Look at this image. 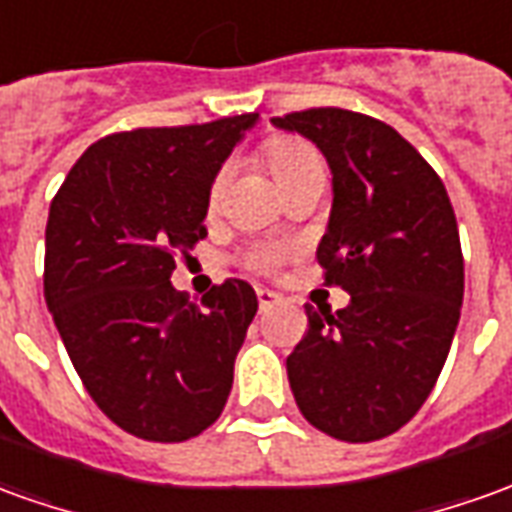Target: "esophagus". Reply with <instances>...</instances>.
<instances>
[{
  "instance_id": "esophagus-1",
  "label": "esophagus",
  "mask_w": 512,
  "mask_h": 512,
  "mask_svg": "<svg viewBox=\"0 0 512 512\" xmlns=\"http://www.w3.org/2000/svg\"><path fill=\"white\" fill-rule=\"evenodd\" d=\"M280 302V296L274 291H268V288H257V305L260 307H271Z\"/></svg>"
}]
</instances>
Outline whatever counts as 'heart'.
Listing matches in <instances>:
<instances>
[{
    "instance_id": "obj_1",
    "label": "heart",
    "mask_w": 512,
    "mask_h": 512,
    "mask_svg": "<svg viewBox=\"0 0 512 512\" xmlns=\"http://www.w3.org/2000/svg\"><path fill=\"white\" fill-rule=\"evenodd\" d=\"M266 160L274 177L280 180L282 188H288L296 177H302L307 171H318L324 169V160L318 155V149L313 144H307L302 138H291V135H277L266 141ZM227 174L230 169L221 166L219 174L213 177L210 182V191H207V202L210 207L219 205L221 194H224V185H227ZM285 246L282 244H271V241H263V244H252L244 252V266H249L252 271H274L280 268V263L285 260Z\"/></svg>"
}]
</instances>
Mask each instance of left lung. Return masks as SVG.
<instances>
[{
	"label": "left lung",
	"mask_w": 512,
	"mask_h": 512,
	"mask_svg": "<svg viewBox=\"0 0 512 512\" xmlns=\"http://www.w3.org/2000/svg\"><path fill=\"white\" fill-rule=\"evenodd\" d=\"M302 132L332 169L330 227L316 260L349 293L330 313L305 305L288 355L302 416L346 443L388 438L438 382L463 305V252L449 194L430 163L385 121L343 107L274 119Z\"/></svg>",
	"instance_id": "1"
}]
</instances>
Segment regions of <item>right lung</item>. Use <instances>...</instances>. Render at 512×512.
I'll use <instances>...</instances> for the list:
<instances>
[{"label": "right lung", "mask_w": 512, "mask_h": 512, "mask_svg": "<svg viewBox=\"0 0 512 512\" xmlns=\"http://www.w3.org/2000/svg\"><path fill=\"white\" fill-rule=\"evenodd\" d=\"M257 113L113 132L71 166L49 205L44 296L85 391L135 438L180 443L227 405L257 313L244 280L202 305L171 285L207 235V191Z\"/></svg>", "instance_id": "right-lung-1"}]
</instances>
